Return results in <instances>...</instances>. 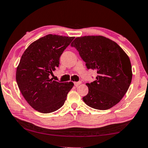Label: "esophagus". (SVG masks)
<instances>
[{"label": "esophagus", "mask_w": 148, "mask_h": 148, "mask_svg": "<svg viewBox=\"0 0 148 148\" xmlns=\"http://www.w3.org/2000/svg\"><path fill=\"white\" fill-rule=\"evenodd\" d=\"M82 84V82L79 81V82H74V86L76 87H78L79 84Z\"/></svg>", "instance_id": "1"}]
</instances>
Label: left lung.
Segmentation results:
<instances>
[{"label": "left lung", "instance_id": "obj_1", "mask_svg": "<svg viewBox=\"0 0 148 148\" xmlns=\"http://www.w3.org/2000/svg\"><path fill=\"white\" fill-rule=\"evenodd\" d=\"M97 76L87 83L88 93L83 97L87 105L107 110L120 101L128 91L132 78L130 58L115 42L103 36L77 37L71 43Z\"/></svg>", "mask_w": 148, "mask_h": 148}]
</instances>
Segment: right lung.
I'll return each mask as SVG.
<instances>
[{
  "label": "right lung",
  "instance_id": "1",
  "mask_svg": "<svg viewBox=\"0 0 148 148\" xmlns=\"http://www.w3.org/2000/svg\"><path fill=\"white\" fill-rule=\"evenodd\" d=\"M74 39L49 34L29 45L22 55L16 70V82L23 97L36 111L49 113L60 109L74 86L72 82L60 83L49 78Z\"/></svg>",
  "mask_w": 148,
  "mask_h": 148
}]
</instances>
